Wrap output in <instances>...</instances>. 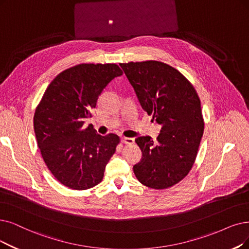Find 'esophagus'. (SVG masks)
<instances>
[{"label":"esophagus","instance_id":"esophagus-1","mask_svg":"<svg viewBox=\"0 0 249 249\" xmlns=\"http://www.w3.org/2000/svg\"><path fill=\"white\" fill-rule=\"evenodd\" d=\"M122 142L125 145H132L135 143V140L133 138H126V137H123L122 138Z\"/></svg>","mask_w":249,"mask_h":249}]
</instances>
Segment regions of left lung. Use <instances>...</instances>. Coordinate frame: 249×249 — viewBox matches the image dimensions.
Masks as SVG:
<instances>
[{
	"label": "left lung",
	"instance_id": "obj_1",
	"mask_svg": "<svg viewBox=\"0 0 249 249\" xmlns=\"http://www.w3.org/2000/svg\"><path fill=\"white\" fill-rule=\"evenodd\" d=\"M142 108L161 125L157 143L138 137L141 161L134 173L143 185L166 189L189 174L204 131L200 99L193 85L176 68L159 61L119 64Z\"/></svg>",
	"mask_w": 249,
	"mask_h": 249
}]
</instances>
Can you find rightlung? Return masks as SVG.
<instances>
[{
    "mask_svg": "<svg viewBox=\"0 0 249 249\" xmlns=\"http://www.w3.org/2000/svg\"><path fill=\"white\" fill-rule=\"evenodd\" d=\"M123 74L114 63H83L59 73L45 91L34 116L37 146L58 182L87 190L102 181L105 166L119 143L115 134L101 136L84 127L103 89Z\"/></svg>",
    "mask_w": 249,
    "mask_h": 249,
    "instance_id": "add662e5",
    "label": "right lung"
}]
</instances>
